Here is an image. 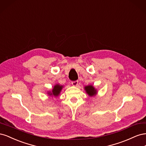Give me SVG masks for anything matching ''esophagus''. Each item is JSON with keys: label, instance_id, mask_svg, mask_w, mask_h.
Wrapping results in <instances>:
<instances>
[{"label": "esophagus", "instance_id": "34e87169", "mask_svg": "<svg viewBox=\"0 0 146 146\" xmlns=\"http://www.w3.org/2000/svg\"><path fill=\"white\" fill-rule=\"evenodd\" d=\"M72 85L74 86H77L78 85V81H74L72 82Z\"/></svg>", "mask_w": 146, "mask_h": 146}]
</instances>
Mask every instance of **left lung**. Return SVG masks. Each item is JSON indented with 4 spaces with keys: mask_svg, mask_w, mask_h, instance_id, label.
<instances>
[{
    "mask_svg": "<svg viewBox=\"0 0 146 146\" xmlns=\"http://www.w3.org/2000/svg\"><path fill=\"white\" fill-rule=\"evenodd\" d=\"M85 90L86 91V93L89 95L90 97L94 96L97 94V90L95 89V88L92 85H88L85 86Z\"/></svg>",
    "mask_w": 146,
    "mask_h": 146,
    "instance_id": "8db88e82",
    "label": "left lung"
}]
</instances>
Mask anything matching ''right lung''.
<instances>
[{
  "instance_id": "1",
  "label": "right lung",
  "mask_w": 146,
  "mask_h": 146,
  "mask_svg": "<svg viewBox=\"0 0 146 146\" xmlns=\"http://www.w3.org/2000/svg\"><path fill=\"white\" fill-rule=\"evenodd\" d=\"M63 88V86L62 85H60L59 84H56V85L54 86V88H53L52 91L48 92V94L50 96H55L57 97L60 94L61 91L62 90Z\"/></svg>"
}]
</instances>
